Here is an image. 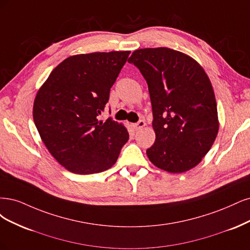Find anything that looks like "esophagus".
Returning <instances> with one entry per match:
<instances>
[{
	"mask_svg": "<svg viewBox=\"0 0 250 250\" xmlns=\"http://www.w3.org/2000/svg\"><path fill=\"white\" fill-rule=\"evenodd\" d=\"M132 126H133V128H135L136 131L137 130H140V128L146 126V122H144V120H139V122L137 123V124H133Z\"/></svg>",
	"mask_w": 250,
	"mask_h": 250,
	"instance_id": "1",
	"label": "esophagus"
}]
</instances>
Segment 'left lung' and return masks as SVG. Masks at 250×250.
Returning <instances> with one entry per match:
<instances>
[{"instance_id":"8db88e82","label":"left lung","mask_w":250,"mask_h":250,"mask_svg":"<svg viewBox=\"0 0 250 250\" xmlns=\"http://www.w3.org/2000/svg\"><path fill=\"white\" fill-rule=\"evenodd\" d=\"M127 62L146 80L156 141L150 162L170 173L186 172L211 149L219 130L212 83L200 64L168 47L140 49Z\"/></svg>"}]
</instances>
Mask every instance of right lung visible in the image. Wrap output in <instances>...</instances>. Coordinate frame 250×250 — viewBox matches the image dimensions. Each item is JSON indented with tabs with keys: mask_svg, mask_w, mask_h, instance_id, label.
<instances>
[{
	"mask_svg": "<svg viewBox=\"0 0 250 250\" xmlns=\"http://www.w3.org/2000/svg\"><path fill=\"white\" fill-rule=\"evenodd\" d=\"M128 55L130 51L70 56L52 70L36 93L33 119L40 138L72 173L107 170L128 140L123 124L98 119Z\"/></svg>",
	"mask_w": 250,
	"mask_h": 250,
	"instance_id": "1",
	"label": "right lung"
}]
</instances>
